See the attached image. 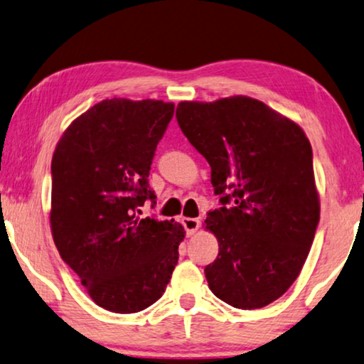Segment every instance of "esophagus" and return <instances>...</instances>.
<instances>
[{"mask_svg": "<svg viewBox=\"0 0 364 364\" xmlns=\"http://www.w3.org/2000/svg\"><path fill=\"white\" fill-rule=\"evenodd\" d=\"M182 225L186 228V233L188 236H192L195 231L200 228V220L197 218H182Z\"/></svg>", "mask_w": 364, "mask_h": 364, "instance_id": "34e87169", "label": "esophagus"}]
</instances>
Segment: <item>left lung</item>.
Segmentation results:
<instances>
[{
    "label": "left lung",
    "mask_w": 364,
    "mask_h": 364,
    "mask_svg": "<svg viewBox=\"0 0 364 364\" xmlns=\"http://www.w3.org/2000/svg\"><path fill=\"white\" fill-rule=\"evenodd\" d=\"M176 118L220 195L205 220L220 246L205 267L210 291L231 307H266L297 279L317 230L312 146L299 124L250 97L182 102Z\"/></svg>",
    "instance_id": "8db88e82"
}]
</instances>
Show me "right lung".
<instances>
[{
    "label": "right lung",
    "instance_id": "add662e5",
    "mask_svg": "<svg viewBox=\"0 0 364 364\" xmlns=\"http://www.w3.org/2000/svg\"><path fill=\"white\" fill-rule=\"evenodd\" d=\"M172 117L161 100H103L72 121L52 157L54 243L109 312L154 304L178 261L182 225L139 217L156 198L147 177Z\"/></svg>",
    "mask_w": 364,
    "mask_h": 364
}]
</instances>
